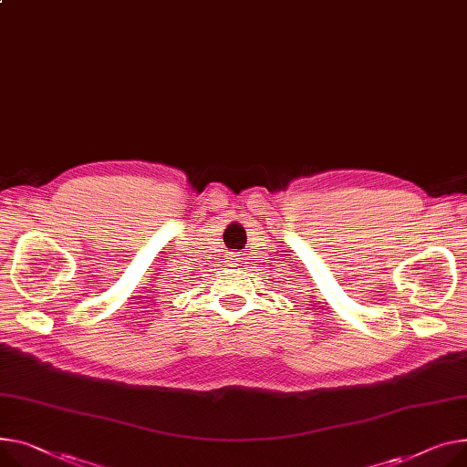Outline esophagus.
I'll return each mask as SVG.
<instances>
[{
  "label": "esophagus",
  "instance_id": "1",
  "mask_svg": "<svg viewBox=\"0 0 467 467\" xmlns=\"http://www.w3.org/2000/svg\"><path fill=\"white\" fill-rule=\"evenodd\" d=\"M227 259H229V261H227V263H229V265H236V263H238V261H240V254H234V252H229V255H227Z\"/></svg>",
  "mask_w": 467,
  "mask_h": 467
}]
</instances>
